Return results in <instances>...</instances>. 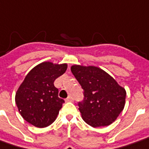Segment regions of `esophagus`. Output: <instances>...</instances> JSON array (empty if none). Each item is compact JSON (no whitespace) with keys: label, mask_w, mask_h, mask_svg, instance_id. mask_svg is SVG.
I'll list each match as a JSON object with an SVG mask.
<instances>
[{"label":"esophagus","mask_w":149,"mask_h":149,"mask_svg":"<svg viewBox=\"0 0 149 149\" xmlns=\"http://www.w3.org/2000/svg\"><path fill=\"white\" fill-rule=\"evenodd\" d=\"M72 98L71 96L68 97L66 99V102H72Z\"/></svg>","instance_id":"esophagus-1"}]
</instances>
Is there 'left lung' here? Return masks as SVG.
I'll use <instances>...</instances> for the list:
<instances>
[{
	"mask_svg": "<svg viewBox=\"0 0 149 149\" xmlns=\"http://www.w3.org/2000/svg\"><path fill=\"white\" fill-rule=\"evenodd\" d=\"M71 71L84 90L85 99L78 104L83 120L92 127L111 125L124 109L125 88L98 67L74 64Z\"/></svg>",
	"mask_w": 149,
	"mask_h": 149,
	"instance_id": "left-lung-1",
	"label": "left lung"
}]
</instances>
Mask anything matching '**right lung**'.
<instances>
[{
	"mask_svg": "<svg viewBox=\"0 0 149 149\" xmlns=\"http://www.w3.org/2000/svg\"><path fill=\"white\" fill-rule=\"evenodd\" d=\"M67 63L42 62L26 75L15 94V103L20 115L38 128L51 125L64 100L58 98L54 81L66 72Z\"/></svg>",
	"mask_w": 149,
	"mask_h": 149,
	"instance_id": "1",
	"label": "right lung"
}]
</instances>
